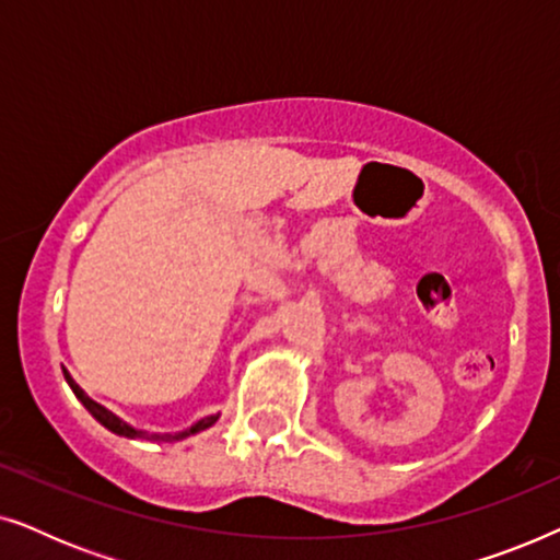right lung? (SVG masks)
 <instances>
[{
    "mask_svg": "<svg viewBox=\"0 0 560 560\" xmlns=\"http://www.w3.org/2000/svg\"><path fill=\"white\" fill-rule=\"evenodd\" d=\"M63 374H66V382H68V385H71V389H73V395L79 397V400L83 402V408H86V410L91 412V416H94L104 428H109V431L117 433V435H125V439H142V441L173 443V441L188 439V435H194V433H201V431H206V428H211V425L219 420V412H217V416H206V418H201V420H196L194 425L183 428V431H175V433H148V431H137V428H132L129 423H125V420H121V418L114 416L112 410H106L104 405H98L96 400H91V397H89L86 393H83V389H81L79 385H75L71 374H68V370H63Z\"/></svg>",
    "mask_w": 560,
    "mask_h": 560,
    "instance_id": "add662e5",
    "label": "right lung"
}]
</instances>
